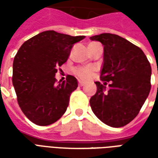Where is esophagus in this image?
Instances as JSON below:
<instances>
[{
    "instance_id": "1",
    "label": "esophagus",
    "mask_w": 158,
    "mask_h": 158,
    "mask_svg": "<svg viewBox=\"0 0 158 158\" xmlns=\"http://www.w3.org/2000/svg\"><path fill=\"white\" fill-rule=\"evenodd\" d=\"M85 85V83L82 81V80H79V86H84Z\"/></svg>"
}]
</instances>
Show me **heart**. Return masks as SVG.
I'll return each mask as SVG.
<instances>
[{
    "instance_id": "heart-1",
    "label": "heart",
    "mask_w": 158,
    "mask_h": 158,
    "mask_svg": "<svg viewBox=\"0 0 158 158\" xmlns=\"http://www.w3.org/2000/svg\"><path fill=\"white\" fill-rule=\"evenodd\" d=\"M94 71L95 69L92 67H81L75 69V73L81 79H89L92 77Z\"/></svg>"
}]
</instances>
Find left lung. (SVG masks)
<instances>
[{
    "label": "left lung",
    "instance_id": "8db88e82",
    "mask_svg": "<svg viewBox=\"0 0 158 158\" xmlns=\"http://www.w3.org/2000/svg\"><path fill=\"white\" fill-rule=\"evenodd\" d=\"M104 46L101 79L95 82L96 93L89 100L93 113L106 125L119 128L135 118L151 89L152 68L140 48L121 36L109 33L91 36Z\"/></svg>",
    "mask_w": 158,
    "mask_h": 158
}]
</instances>
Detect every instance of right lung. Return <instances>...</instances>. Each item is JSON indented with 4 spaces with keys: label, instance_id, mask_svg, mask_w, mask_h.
<instances>
[{
    "label": "right lung",
    "instance_id": "1",
    "mask_svg": "<svg viewBox=\"0 0 158 158\" xmlns=\"http://www.w3.org/2000/svg\"><path fill=\"white\" fill-rule=\"evenodd\" d=\"M85 38L48 30L28 40L17 52L12 85L20 108L34 123L50 125L66 112L78 81L68 75L66 80L56 83V69L67 62L73 44Z\"/></svg>",
    "mask_w": 158,
    "mask_h": 158
}]
</instances>
